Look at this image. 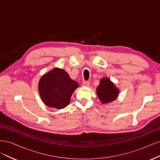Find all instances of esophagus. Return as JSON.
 Listing matches in <instances>:
<instances>
[{
	"mask_svg": "<svg viewBox=\"0 0 160 160\" xmlns=\"http://www.w3.org/2000/svg\"><path fill=\"white\" fill-rule=\"evenodd\" d=\"M90 84V82L88 81H84L83 82V86L84 87H88Z\"/></svg>",
	"mask_w": 160,
	"mask_h": 160,
	"instance_id": "34e87169",
	"label": "esophagus"
}]
</instances>
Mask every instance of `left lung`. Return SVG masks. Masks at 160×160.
Instances as JSON below:
<instances>
[{
	"mask_svg": "<svg viewBox=\"0 0 160 160\" xmlns=\"http://www.w3.org/2000/svg\"><path fill=\"white\" fill-rule=\"evenodd\" d=\"M97 94L103 103H110L114 101L119 94V90L108 78H103L97 88Z\"/></svg>",
	"mask_w": 160,
	"mask_h": 160,
	"instance_id": "1",
	"label": "left lung"
}]
</instances>
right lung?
<instances>
[{
  "label": "right lung",
  "instance_id": "obj_1",
  "mask_svg": "<svg viewBox=\"0 0 160 160\" xmlns=\"http://www.w3.org/2000/svg\"><path fill=\"white\" fill-rule=\"evenodd\" d=\"M78 87V83L71 79L67 72L55 68L41 77L38 91L46 105L60 109L68 105L72 93Z\"/></svg>",
  "mask_w": 160,
  "mask_h": 160
}]
</instances>
